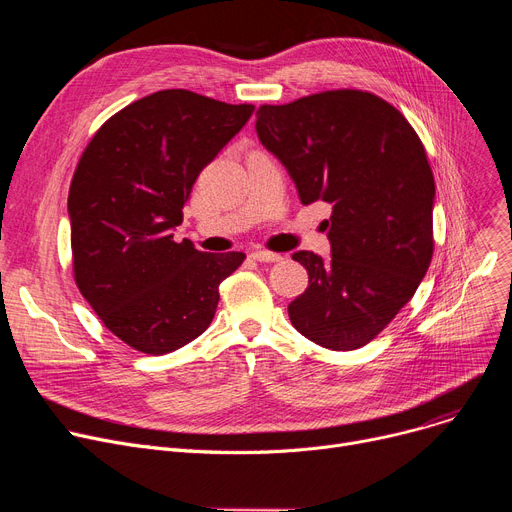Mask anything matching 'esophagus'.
<instances>
[{
    "label": "esophagus",
    "instance_id": "34e87169",
    "mask_svg": "<svg viewBox=\"0 0 512 512\" xmlns=\"http://www.w3.org/2000/svg\"><path fill=\"white\" fill-rule=\"evenodd\" d=\"M251 257L259 263H276L282 259L280 253H272V251H255V253H251Z\"/></svg>",
    "mask_w": 512,
    "mask_h": 512
}]
</instances>
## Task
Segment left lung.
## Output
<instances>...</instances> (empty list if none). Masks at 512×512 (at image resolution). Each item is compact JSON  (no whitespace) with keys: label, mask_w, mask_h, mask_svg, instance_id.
I'll return each mask as SVG.
<instances>
[{"label":"left lung","mask_w":512,"mask_h":512,"mask_svg":"<svg viewBox=\"0 0 512 512\" xmlns=\"http://www.w3.org/2000/svg\"><path fill=\"white\" fill-rule=\"evenodd\" d=\"M255 128L301 203L332 205V257L292 255L309 274L288 305L292 326L319 346L355 351L411 301L432 261L436 184L425 149L396 107L355 89L261 105Z\"/></svg>","instance_id":"8db88e82"}]
</instances>
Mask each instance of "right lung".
I'll return each instance as SVG.
<instances>
[{"label":"right lung","instance_id":"add662e5","mask_svg":"<svg viewBox=\"0 0 512 512\" xmlns=\"http://www.w3.org/2000/svg\"><path fill=\"white\" fill-rule=\"evenodd\" d=\"M168 89L126 105L80 157L68 195L74 280L105 328L147 355L201 336L220 284L245 253H203L174 240L201 170L251 118Z\"/></svg>","mask_w":512,"mask_h":512}]
</instances>
